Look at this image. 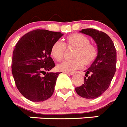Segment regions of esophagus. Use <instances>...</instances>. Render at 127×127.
Masks as SVG:
<instances>
[{"label":"esophagus","mask_w":127,"mask_h":127,"mask_svg":"<svg viewBox=\"0 0 127 127\" xmlns=\"http://www.w3.org/2000/svg\"><path fill=\"white\" fill-rule=\"evenodd\" d=\"M65 73H66V74H67V75H74V73H69V72H65Z\"/></svg>","instance_id":"34e87169"}]
</instances>
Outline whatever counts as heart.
I'll return each mask as SVG.
<instances>
[{"label": "heart", "instance_id": "heart-1", "mask_svg": "<svg viewBox=\"0 0 127 127\" xmlns=\"http://www.w3.org/2000/svg\"><path fill=\"white\" fill-rule=\"evenodd\" d=\"M65 45L67 47L75 48L73 52L72 60H67L57 65L58 70L64 72H73L81 69L84 66L90 65L93 64L98 55L97 47L90 43V39L81 33H75L66 37L65 43L56 41L52 44L51 54L56 61H60L64 56Z\"/></svg>", "mask_w": 127, "mask_h": 127}]
</instances>
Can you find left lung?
Returning a JSON list of instances; mask_svg holds the SVG:
<instances>
[{
  "label": "left lung",
  "instance_id": "obj_1",
  "mask_svg": "<svg viewBox=\"0 0 127 127\" xmlns=\"http://www.w3.org/2000/svg\"><path fill=\"white\" fill-rule=\"evenodd\" d=\"M80 32L94 39L98 55L86 72L84 84L75 88L80 97L88 99L99 97L108 88L116 70V50L112 40L106 33L93 28L82 29Z\"/></svg>",
  "mask_w": 127,
  "mask_h": 127
}]
</instances>
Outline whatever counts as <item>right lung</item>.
I'll return each instance as SVG.
<instances>
[{
	"label": "right lung",
	"instance_id": "add662e5",
	"mask_svg": "<svg viewBox=\"0 0 127 127\" xmlns=\"http://www.w3.org/2000/svg\"><path fill=\"white\" fill-rule=\"evenodd\" d=\"M62 35L60 32L37 29L26 33L16 44L11 71L17 88L28 100L44 101L54 93L60 73L48 72L55 66L51 49Z\"/></svg>",
	"mask_w": 127,
	"mask_h": 127
}]
</instances>
